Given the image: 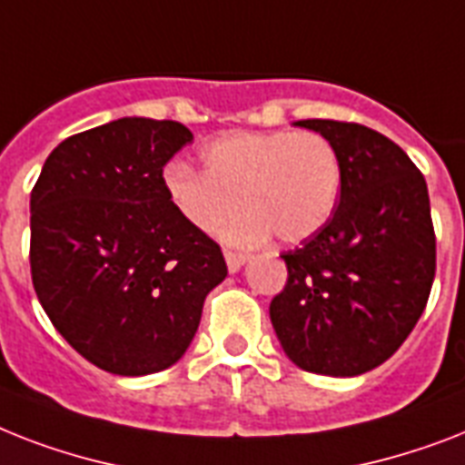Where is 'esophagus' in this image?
I'll list each match as a JSON object with an SVG mask.
<instances>
[{
  "mask_svg": "<svg viewBox=\"0 0 465 465\" xmlns=\"http://www.w3.org/2000/svg\"><path fill=\"white\" fill-rule=\"evenodd\" d=\"M224 260H226V267H229V272H239L241 267L248 262V255L245 252H233V251H226L224 252Z\"/></svg>",
  "mask_w": 465,
  "mask_h": 465,
  "instance_id": "obj_1",
  "label": "esophagus"
}]
</instances>
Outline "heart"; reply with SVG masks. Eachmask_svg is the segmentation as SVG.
Here are the masks:
<instances>
[{"label":"heart","mask_w":465,"mask_h":465,"mask_svg":"<svg viewBox=\"0 0 465 465\" xmlns=\"http://www.w3.org/2000/svg\"><path fill=\"white\" fill-rule=\"evenodd\" d=\"M203 172L173 162L162 183L176 213L203 233L217 232L241 207L243 220L226 232L252 243L272 232L284 243L311 239L331 220L341 193L337 147L315 131L226 134L200 150Z\"/></svg>","instance_id":"heart-1"}]
</instances>
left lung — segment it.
Masks as SVG:
<instances>
[{"instance_id":"8db88e82","label":"left lung","mask_w":465,"mask_h":465,"mask_svg":"<svg viewBox=\"0 0 465 465\" xmlns=\"http://www.w3.org/2000/svg\"><path fill=\"white\" fill-rule=\"evenodd\" d=\"M341 160L331 220L284 252V292L272 327L292 363L315 375L356 377L382 365L425 311L435 279L428 183L401 147L361 124L305 119Z\"/></svg>"}]
</instances>
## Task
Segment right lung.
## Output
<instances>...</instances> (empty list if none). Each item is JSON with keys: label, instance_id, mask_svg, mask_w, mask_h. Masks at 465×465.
<instances>
[{"label": "right lung", "instance_id": "obj_1", "mask_svg": "<svg viewBox=\"0 0 465 465\" xmlns=\"http://www.w3.org/2000/svg\"><path fill=\"white\" fill-rule=\"evenodd\" d=\"M193 134L124 116L52 150L30 193V274L66 341L112 375L179 361L205 296L226 277L220 245L169 203L162 169Z\"/></svg>", "mask_w": 465, "mask_h": 465}]
</instances>
